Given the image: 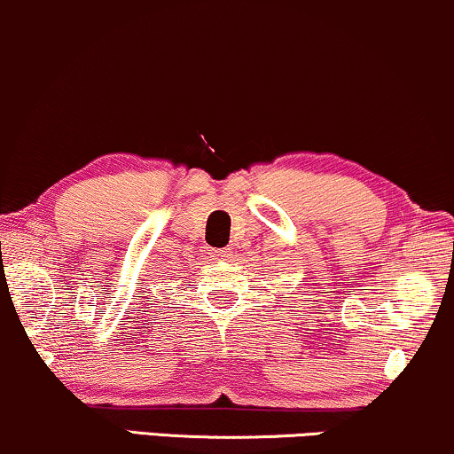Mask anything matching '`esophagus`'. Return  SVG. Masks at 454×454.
<instances>
[{
	"mask_svg": "<svg viewBox=\"0 0 454 454\" xmlns=\"http://www.w3.org/2000/svg\"><path fill=\"white\" fill-rule=\"evenodd\" d=\"M209 254L211 257H215V260H228V257H232L231 249H211Z\"/></svg>",
	"mask_w": 454,
	"mask_h": 454,
	"instance_id": "1",
	"label": "esophagus"
}]
</instances>
